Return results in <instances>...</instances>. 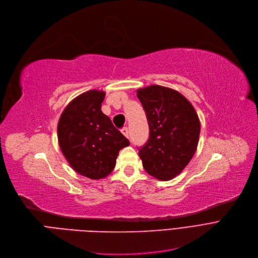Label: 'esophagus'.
<instances>
[{"instance_id":"34e87169","label":"esophagus","mask_w":258,"mask_h":258,"mask_svg":"<svg viewBox=\"0 0 258 258\" xmlns=\"http://www.w3.org/2000/svg\"><path fill=\"white\" fill-rule=\"evenodd\" d=\"M121 133L124 134V136H125L127 139H129V129H128L127 127H125V128H122V129H121Z\"/></svg>"}]
</instances>
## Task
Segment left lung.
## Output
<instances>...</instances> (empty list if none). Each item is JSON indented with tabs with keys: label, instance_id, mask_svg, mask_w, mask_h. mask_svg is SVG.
<instances>
[{
	"label": "left lung",
	"instance_id": "obj_1",
	"mask_svg": "<svg viewBox=\"0 0 258 258\" xmlns=\"http://www.w3.org/2000/svg\"><path fill=\"white\" fill-rule=\"evenodd\" d=\"M150 128L139 151L143 167L156 179L178 175L193 157L200 140L201 121L192 104L178 91L159 85L137 90Z\"/></svg>",
	"mask_w": 258,
	"mask_h": 258
}]
</instances>
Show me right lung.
<instances>
[{
	"mask_svg": "<svg viewBox=\"0 0 258 258\" xmlns=\"http://www.w3.org/2000/svg\"><path fill=\"white\" fill-rule=\"evenodd\" d=\"M105 95L97 89L78 95L57 122L58 145L66 161L76 172L91 179L111 173L119 150L130 144L102 112Z\"/></svg>",
	"mask_w": 258,
	"mask_h": 258,
	"instance_id": "obj_1",
	"label": "right lung"
}]
</instances>
